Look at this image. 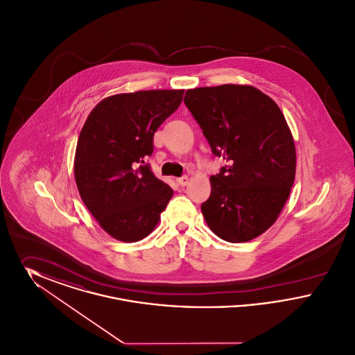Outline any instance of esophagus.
Listing matches in <instances>:
<instances>
[{
    "label": "esophagus",
    "instance_id": "obj_1",
    "mask_svg": "<svg viewBox=\"0 0 355 355\" xmlns=\"http://www.w3.org/2000/svg\"><path fill=\"white\" fill-rule=\"evenodd\" d=\"M175 181H177V184L180 186H186L187 182H189V177L187 175H182L180 178H175Z\"/></svg>",
    "mask_w": 355,
    "mask_h": 355
}]
</instances>
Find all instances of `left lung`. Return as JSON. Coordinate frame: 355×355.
<instances>
[{
  "label": "left lung",
  "mask_w": 355,
  "mask_h": 355,
  "mask_svg": "<svg viewBox=\"0 0 355 355\" xmlns=\"http://www.w3.org/2000/svg\"><path fill=\"white\" fill-rule=\"evenodd\" d=\"M187 109L214 155L227 165L210 177L201 205L210 230L227 242H248L277 220L295 180V145L285 116L250 85L189 89Z\"/></svg>",
  "instance_id": "1"
}]
</instances>
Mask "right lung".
Listing matches in <instances>:
<instances>
[{
    "mask_svg": "<svg viewBox=\"0 0 355 355\" xmlns=\"http://www.w3.org/2000/svg\"><path fill=\"white\" fill-rule=\"evenodd\" d=\"M185 90H139L103 98L78 137L74 177L90 214L109 236L137 242L155 229L173 190L146 158L153 137Z\"/></svg>",
    "mask_w": 355,
    "mask_h": 355,
    "instance_id": "right-lung-1",
    "label": "right lung"
}]
</instances>
